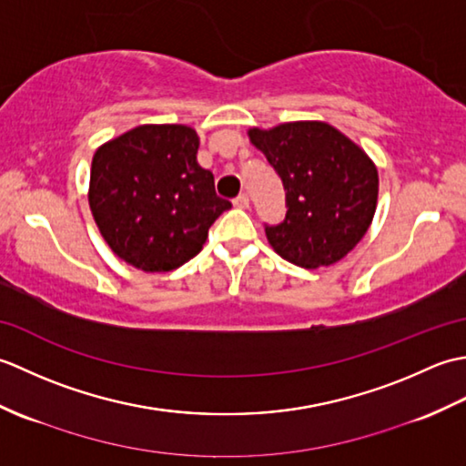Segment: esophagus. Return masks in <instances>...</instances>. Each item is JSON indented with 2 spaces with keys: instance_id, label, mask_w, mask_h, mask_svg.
<instances>
[{
  "instance_id": "obj_1",
  "label": "esophagus",
  "mask_w": 466,
  "mask_h": 466,
  "mask_svg": "<svg viewBox=\"0 0 466 466\" xmlns=\"http://www.w3.org/2000/svg\"><path fill=\"white\" fill-rule=\"evenodd\" d=\"M234 206H236V208H240V210H246V208L250 206V198L246 196V194H240V196L236 198V200H234Z\"/></svg>"
}]
</instances>
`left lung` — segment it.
<instances>
[{"label":"left lung","instance_id":"obj_1","mask_svg":"<svg viewBox=\"0 0 466 466\" xmlns=\"http://www.w3.org/2000/svg\"><path fill=\"white\" fill-rule=\"evenodd\" d=\"M286 190V218L266 226L274 252L314 270L342 260L372 224L379 172L360 146L326 122L250 127Z\"/></svg>","mask_w":466,"mask_h":466}]
</instances>
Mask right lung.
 <instances>
[{
  "mask_svg": "<svg viewBox=\"0 0 466 466\" xmlns=\"http://www.w3.org/2000/svg\"><path fill=\"white\" fill-rule=\"evenodd\" d=\"M200 137L184 124H144L97 147L90 210L117 258L144 272L180 268L232 204L198 164Z\"/></svg>",
  "mask_w": 466,
  "mask_h": 466,
  "instance_id": "obj_1",
  "label": "right lung"
}]
</instances>
